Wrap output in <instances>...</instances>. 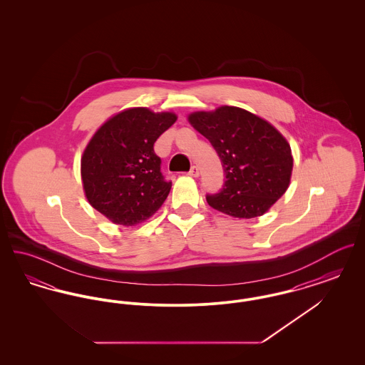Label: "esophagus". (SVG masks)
Here are the masks:
<instances>
[{
  "mask_svg": "<svg viewBox=\"0 0 365 365\" xmlns=\"http://www.w3.org/2000/svg\"><path fill=\"white\" fill-rule=\"evenodd\" d=\"M189 175L192 176V178H197V176H200V170H198V167L192 165V167H191L190 171H189Z\"/></svg>",
  "mask_w": 365,
  "mask_h": 365,
  "instance_id": "obj_1",
  "label": "esophagus"
}]
</instances>
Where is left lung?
Returning <instances> with one entry per match:
<instances>
[{"label":"left lung","mask_w":365,"mask_h":365,"mask_svg":"<svg viewBox=\"0 0 365 365\" xmlns=\"http://www.w3.org/2000/svg\"><path fill=\"white\" fill-rule=\"evenodd\" d=\"M187 119L209 139L225 167L223 189L207 197L212 208L232 217L253 219L268 212L289 189L292 149L271 123L228 105L192 112Z\"/></svg>","instance_id":"8db88e82"}]
</instances>
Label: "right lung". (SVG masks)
Here are the masks:
<instances>
[{"label": "right lung", "instance_id": "right-lung-1", "mask_svg": "<svg viewBox=\"0 0 365 365\" xmlns=\"http://www.w3.org/2000/svg\"><path fill=\"white\" fill-rule=\"evenodd\" d=\"M178 116L127 108L94 133L83 150L81 176L88 204L119 226L146 222L168 197L173 183L160 173L153 145Z\"/></svg>", "mask_w": 365, "mask_h": 365}]
</instances>
